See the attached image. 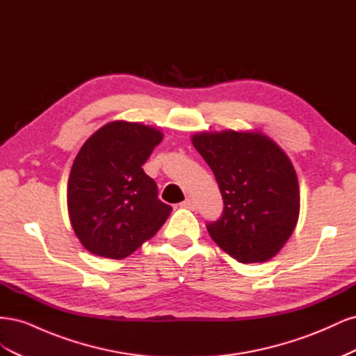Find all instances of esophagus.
<instances>
[{"mask_svg": "<svg viewBox=\"0 0 356 356\" xmlns=\"http://www.w3.org/2000/svg\"><path fill=\"white\" fill-rule=\"evenodd\" d=\"M181 207L182 208H187V209H196V202H195V199H186L184 202L181 203Z\"/></svg>", "mask_w": 356, "mask_h": 356, "instance_id": "1", "label": "esophagus"}]
</instances>
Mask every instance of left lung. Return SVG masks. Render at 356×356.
<instances>
[{
  "mask_svg": "<svg viewBox=\"0 0 356 356\" xmlns=\"http://www.w3.org/2000/svg\"><path fill=\"white\" fill-rule=\"evenodd\" d=\"M193 145L212 169L224 202L207 224L212 241L239 263L275 257L293 234L300 212L298 181L281 147L261 134H197Z\"/></svg>",
  "mask_w": 356,
  "mask_h": 356,
  "instance_id": "1",
  "label": "left lung"
}]
</instances>
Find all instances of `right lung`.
<instances>
[{
	"label": "right lung",
	"instance_id": "obj_1",
	"mask_svg": "<svg viewBox=\"0 0 356 356\" xmlns=\"http://www.w3.org/2000/svg\"><path fill=\"white\" fill-rule=\"evenodd\" d=\"M157 129L113 122L95 132L75 157L68 179L71 225L86 250L122 258L152 239L172 208L143 165L161 141Z\"/></svg>",
	"mask_w": 356,
	"mask_h": 356
}]
</instances>
